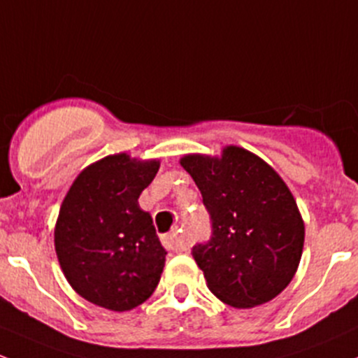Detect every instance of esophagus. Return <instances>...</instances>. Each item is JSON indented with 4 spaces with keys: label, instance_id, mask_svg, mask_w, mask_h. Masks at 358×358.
Segmentation results:
<instances>
[{
    "label": "esophagus",
    "instance_id": "1",
    "mask_svg": "<svg viewBox=\"0 0 358 358\" xmlns=\"http://www.w3.org/2000/svg\"><path fill=\"white\" fill-rule=\"evenodd\" d=\"M161 242H163L164 248H166V250H169V252H183V250H187V243L183 242L182 235H180L178 231L168 233V235H164L163 238H161Z\"/></svg>",
    "mask_w": 358,
    "mask_h": 358
}]
</instances>
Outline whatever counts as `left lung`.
<instances>
[{
	"label": "left lung",
	"instance_id": "8db88e82",
	"mask_svg": "<svg viewBox=\"0 0 358 358\" xmlns=\"http://www.w3.org/2000/svg\"><path fill=\"white\" fill-rule=\"evenodd\" d=\"M180 163L210 217L209 240L192 248L210 292L236 308L273 300L302 257L306 229L292 192L261 157L235 145L221 157L194 154Z\"/></svg>",
	"mask_w": 358,
	"mask_h": 358
}]
</instances>
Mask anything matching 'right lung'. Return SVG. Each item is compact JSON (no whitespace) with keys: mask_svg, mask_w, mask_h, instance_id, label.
Here are the masks:
<instances>
[{"mask_svg":"<svg viewBox=\"0 0 358 358\" xmlns=\"http://www.w3.org/2000/svg\"><path fill=\"white\" fill-rule=\"evenodd\" d=\"M159 161L108 156L85 168L70 187L55 229L59 266L71 288L96 306L123 312L156 289L166 250L138 195Z\"/></svg>","mask_w":358,"mask_h":358,"instance_id":"right-lung-1","label":"right lung"}]
</instances>
